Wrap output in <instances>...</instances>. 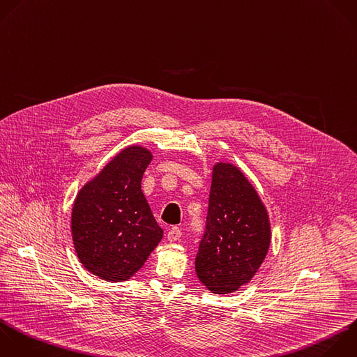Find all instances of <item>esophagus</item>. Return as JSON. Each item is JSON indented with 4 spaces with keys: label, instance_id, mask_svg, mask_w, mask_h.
Wrapping results in <instances>:
<instances>
[{
    "label": "esophagus",
    "instance_id": "34e87169",
    "mask_svg": "<svg viewBox=\"0 0 357 357\" xmlns=\"http://www.w3.org/2000/svg\"><path fill=\"white\" fill-rule=\"evenodd\" d=\"M181 237V230L177 227V226H174V227H172L169 231H167V240L169 241H177L178 238Z\"/></svg>",
    "mask_w": 357,
    "mask_h": 357
}]
</instances>
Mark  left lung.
<instances>
[{"mask_svg": "<svg viewBox=\"0 0 357 357\" xmlns=\"http://www.w3.org/2000/svg\"><path fill=\"white\" fill-rule=\"evenodd\" d=\"M269 243V216L255 188L234 165L216 163L195 258L198 279L216 294L237 290L252 279Z\"/></svg>", "mask_w": 357, "mask_h": 357, "instance_id": "8db88e82", "label": "left lung"}]
</instances>
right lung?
I'll return each instance as SVG.
<instances>
[{"instance_id":"obj_1","label":"right lung","mask_w":357,"mask_h":357,"mask_svg":"<svg viewBox=\"0 0 357 357\" xmlns=\"http://www.w3.org/2000/svg\"><path fill=\"white\" fill-rule=\"evenodd\" d=\"M151 151L123 149L86 183L73 206L71 231L81 264L107 282L130 279L163 237L141 190Z\"/></svg>"}]
</instances>
